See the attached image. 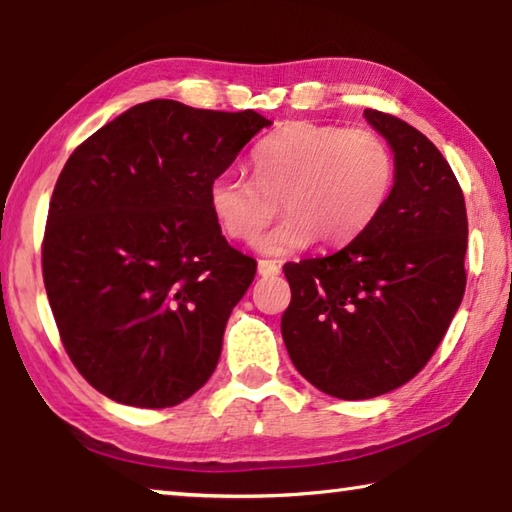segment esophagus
Listing matches in <instances>:
<instances>
[{
    "mask_svg": "<svg viewBox=\"0 0 512 512\" xmlns=\"http://www.w3.org/2000/svg\"><path fill=\"white\" fill-rule=\"evenodd\" d=\"M257 273L262 277H273V275L280 273V264L273 262V259H259Z\"/></svg>",
    "mask_w": 512,
    "mask_h": 512,
    "instance_id": "obj_1",
    "label": "esophagus"
}]
</instances>
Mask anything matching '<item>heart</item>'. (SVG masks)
Wrapping results in <instances>:
<instances>
[{
  "label": "heart",
  "instance_id": "heart-1",
  "mask_svg": "<svg viewBox=\"0 0 512 512\" xmlns=\"http://www.w3.org/2000/svg\"><path fill=\"white\" fill-rule=\"evenodd\" d=\"M253 176L228 169L210 183V210L225 237L253 241L277 214L284 219L257 239L266 255L309 246L336 248L357 239L384 210L395 185L391 146L366 128L291 121L250 153Z\"/></svg>",
  "mask_w": 512,
  "mask_h": 512
}]
</instances>
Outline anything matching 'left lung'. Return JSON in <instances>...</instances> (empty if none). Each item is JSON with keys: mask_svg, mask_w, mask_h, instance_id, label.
<instances>
[{"mask_svg": "<svg viewBox=\"0 0 512 512\" xmlns=\"http://www.w3.org/2000/svg\"><path fill=\"white\" fill-rule=\"evenodd\" d=\"M395 153L384 210L327 257L284 264L282 339L293 366L339 400L395 391L427 366L465 293L467 214L452 167L418 128L366 108Z\"/></svg>", "mask_w": 512, "mask_h": 512, "instance_id": "obj_1", "label": "left lung"}]
</instances>
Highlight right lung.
I'll return each mask as SVG.
<instances>
[{"instance_id":"right-lung-1","label":"right lung","mask_w":512,"mask_h":512,"mask_svg":"<svg viewBox=\"0 0 512 512\" xmlns=\"http://www.w3.org/2000/svg\"><path fill=\"white\" fill-rule=\"evenodd\" d=\"M271 124L255 110L153 99L69 155L42 277L65 352L110 400L167 409L210 379L257 262L225 241L207 192Z\"/></svg>"}]
</instances>
